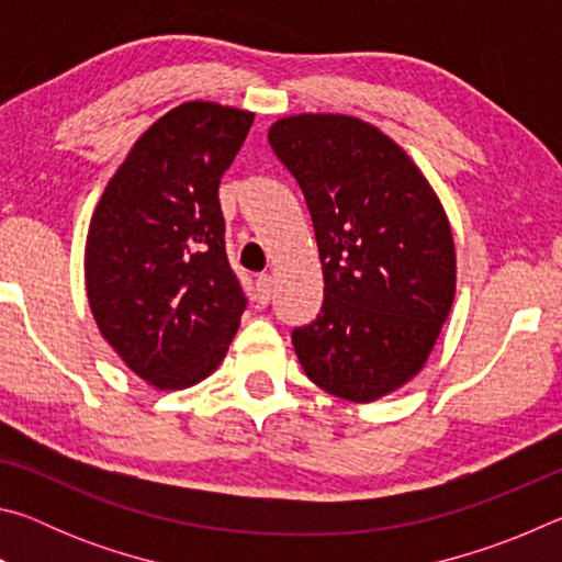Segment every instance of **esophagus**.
Returning a JSON list of instances; mask_svg holds the SVG:
<instances>
[{"label": "esophagus", "mask_w": 562, "mask_h": 562, "mask_svg": "<svg viewBox=\"0 0 562 562\" xmlns=\"http://www.w3.org/2000/svg\"><path fill=\"white\" fill-rule=\"evenodd\" d=\"M255 292H258L260 304H268L272 300V278H270V274H260L258 282H255Z\"/></svg>", "instance_id": "esophagus-1"}]
</instances>
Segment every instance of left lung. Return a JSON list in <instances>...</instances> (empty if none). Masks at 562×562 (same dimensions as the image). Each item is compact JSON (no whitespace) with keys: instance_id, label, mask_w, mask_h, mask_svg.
<instances>
[{"instance_id":"1","label":"left lung","mask_w":562,"mask_h":562,"mask_svg":"<svg viewBox=\"0 0 562 562\" xmlns=\"http://www.w3.org/2000/svg\"><path fill=\"white\" fill-rule=\"evenodd\" d=\"M270 146L307 201L325 300L292 331L312 382L357 404L414 379L456 294L449 217L429 180L386 133L345 113L274 121Z\"/></svg>"}]
</instances>
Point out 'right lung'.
<instances>
[{
  "mask_svg": "<svg viewBox=\"0 0 562 562\" xmlns=\"http://www.w3.org/2000/svg\"><path fill=\"white\" fill-rule=\"evenodd\" d=\"M255 113L188 101L160 116L93 211L83 272L101 337L156 389L211 376L240 327L245 292L225 255L221 178Z\"/></svg>",
  "mask_w": 562,
  "mask_h": 562,
  "instance_id": "1",
  "label": "right lung"
}]
</instances>
